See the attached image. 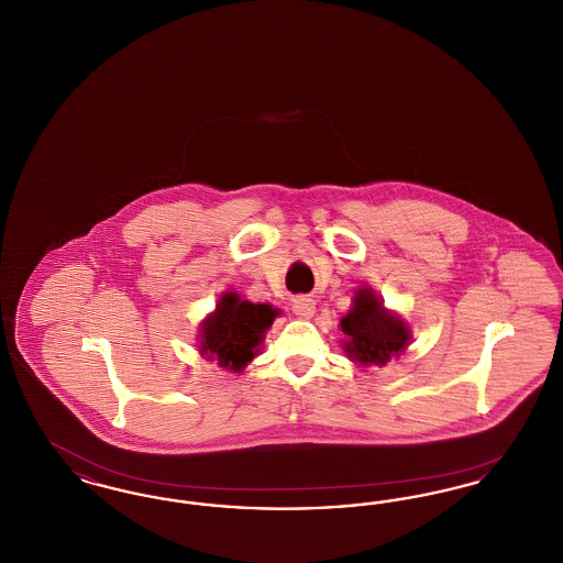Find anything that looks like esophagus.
<instances>
[{
  "label": "esophagus",
  "instance_id": "34e87169",
  "mask_svg": "<svg viewBox=\"0 0 563 563\" xmlns=\"http://www.w3.org/2000/svg\"><path fill=\"white\" fill-rule=\"evenodd\" d=\"M294 312L299 317V319H310V317L317 312V303H314V299H312V297H308V295L295 297Z\"/></svg>",
  "mask_w": 563,
  "mask_h": 563
}]
</instances>
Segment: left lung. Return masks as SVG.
<instances>
[{
	"label": "left lung",
	"mask_w": 563,
	"mask_h": 563,
	"mask_svg": "<svg viewBox=\"0 0 563 563\" xmlns=\"http://www.w3.org/2000/svg\"><path fill=\"white\" fill-rule=\"evenodd\" d=\"M346 340H342L350 361L384 367L409 346L411 331L407 322L384 308V299L374 289L361 287L352 297L349 314L340 321Z\"/></svg>",
	"instance_id": "obj_1"
}]
</instances>
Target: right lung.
<instances>
[{"instance_id": "obj_1", "label": "right lung", "mask_w": 563, "mask_h": 563, "mask_svg": "<svg viewBox=\"0 0 563 563\" xmlns=\"http://www.w3.org/2000/svg\"><path fill=\"white\" fill-rule=\"evenodd\" d=\"M278 310L269 303H253L234 291L219 297L214 312L200 327V354L217 365L242 372L260 352Z\"/></svg>"}]
</instances>
